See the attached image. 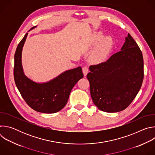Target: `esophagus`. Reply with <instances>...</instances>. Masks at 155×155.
<instances>
[{
	"label": "esophagus",
	"instance_id": "1",
	"mask_svg": "<svg viewBox=\"0 0 155 155\" xmlns=\"http://www.w3.org/2000/svg\"><path fill=\"white\" fill-rule=\"evenodd\" d=\"M82 71H83V73L84 77L86 76L87 74L88 73V71H88V68L86 67V66H84V67H83L82 68Z\"/></svg>",
	"mask_w": 155,
	"mask_h": 155
}]
</instances>
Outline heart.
Returning a JSON list of instances; mask_svg holds the SVG:
<instances>
[{"instance_id":"b5f03b06","label":"heart","mask_w":155,"mask_h":155,"mask_svg":"<svg viewBox=\"0 0 155 155\" xmlns=\"http://www.w3.org/2000/svg\"><path fill=\"white\" fill-rule=\"evenodd\" d=\"M103 37L101 33H96L92 40V43L94 45L97 43ZM112 47V41L109 37L104 38L102 40L97 48L94 50L91 56V59L94 61H100L104 59Z\"/></svg>"}]
</instances>
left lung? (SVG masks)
<instances>
[{
    "mask_svg": "<svg viewBox=\"0 0 155 155\" xmlns=\"http://www.w3.org/2000/svg\"><path fill=\"white\" fill-rule=\"evenodd\" d=\"M121 50L107 61L90 65V72L87 74L93 102L105 112L126 109L137 96L143 82L142 53L129 34Z\"/></svg>",
    "mask_w": 155,
    "mask_h": 155,
    "instance_id": "obj_1",
    "label": "left lung"
}]
</instances>
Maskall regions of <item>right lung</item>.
<instances>
[{"instance_id":"add662e5","label":"right lung","mask_w":155,"mask_h":155,"mask_svg":"<svg viewBox=\"0 0 155 155\" xmlns=\"http://www.w3.org/2000/svg\"><path fill=\"white\" fill-rule=\"evenodd\" d=\"M27 35L28 33L19 43L15 54L13 74L16 86L22 97L33 110L45 114L58 112L67 104L73 87L83 78L82 69L78 67L65 71L48 83L32 81L25 75L21 64L22 49Z\"/></svg>"}]
</instances>
